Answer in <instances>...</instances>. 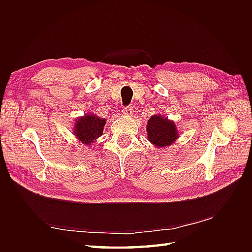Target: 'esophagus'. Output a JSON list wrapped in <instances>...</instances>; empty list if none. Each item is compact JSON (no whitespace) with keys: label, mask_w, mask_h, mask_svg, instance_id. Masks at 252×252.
<instances>
[{"label":"esophagus","mask_w":252,"mask_h":252,"mask_svg":"<svg viewBox=\"0 0 252 252\" xmlns=\"http://www.w3.org/2000/svg\"><path fill=\"white\" fill-rule=\"evenodd\" d=\"M122 113H123L124 116L131 117V116H133V113H134L133 107H132V106H128V107H126V108L123 109V111H122Z\"/></svg>","instance_id":"obj_1"}]
</instances>
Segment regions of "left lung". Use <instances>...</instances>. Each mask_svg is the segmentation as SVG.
<instances>
[{
    "label": "left lung",
    "instance_id": "left-lung-1",
    "mask_svg": "<svg viewBox=\"0 0 252 252\" xmlns=\"http://www.w3.org/2000/svg\"><path fill=\"white\" fill-rule=\"evenodd\" d=\"M148 141L157 148L170 146L179 139L180 132L173 121L162 114L151 116L146 125Z\"/></svg>",
    "mask_w": 252,
    "mask_h": 252
}]
</instances>
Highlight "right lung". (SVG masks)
Listing matches in <instances>:
<instances>
[{"instance_id": "add662e5", "label": "right lung", "mask_w": 252, "mask_h": 252, "mask_svg": "<svg viewBox=\"0 0 252 252\" xmlns=\"http://www.w3.org/2000/svg\"><path fill=\"white\" fill-rule=\"evenodd\" d=\"M106 119L89 112L73 122V133L81 143L91 146L103 134Z\"/></svg>"}]
</instances>
